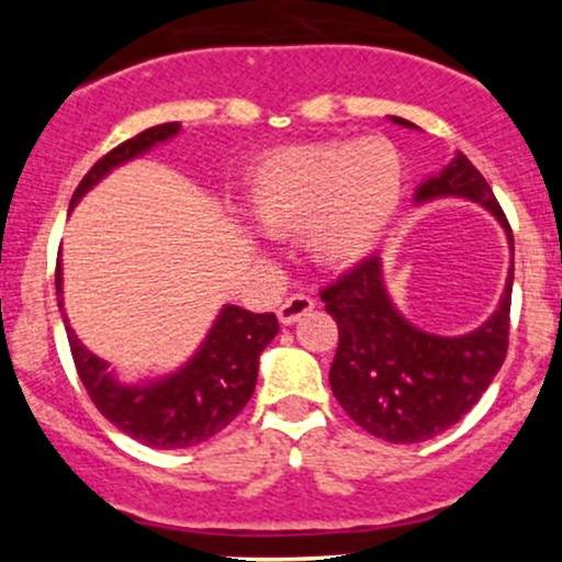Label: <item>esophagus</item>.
Listing matches in <instances>:
<instances>
[{
	"mask_svg": "<svg viewBox=\"0 0 562 562\" xmlns=\"http://www.w3.org/2000/svg\"><path fill=\"white\" fill-rule=\"evenodd\" d=\"M315 310V302L310 296H304V293H293L291 299H285V302L280 304V310H277V317H280L282 326H293L296 321H302L304 315H310Z\"/></svg>",
	"mask_w": 562,
	"mask_h": 562,
	"instance_id": "1",
	"label": "esophagus"
}]
</instances>
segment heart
Instances as JSON below:
<instances>
[{
    "label": "heart",
    "mask_w": 562,
    "mask_h": 562,
    "mask_svg": "<svg viewBox=\"0 0 562 562\" xmlns=\"http://www.w3.org/2000/svg\"><path fill=\"white\" fill-rule=\"evenodd\" d=\"M405 190V162L386 138L326 140L274 151L249 179V214L266 234H304L321 266L345 269L375 249Z\"/></svg>",
    "instance_id": "obj_1"
}]
</instances>
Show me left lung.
I'll return each instance as SVG.
<instances>
[{"label": "left lung", "mask_w": 562, "mask_h": 562, "mask_svg": "<svg viewBox=\"0 0 562 562\" xmlns=\"http://www.w3.org/2000/svg\"><path fill=\"white\" fill-rule=\"evenodd\" d=\"M389 119L418 130L402 116ZM440 198H464L484 206L506 231L514 252L512 228L495 192L462 151L416 187L413 203L422 206ZM512 282L514 260L495 313L473 331L443 337L424 331L396 310L381 255H370L339 277L321 299L339 328L328 383L345 413L389 443H422L454 427L490 389L506 359Z\"/></svg>", "instance_id": "left-lung-1"}]
</instances>
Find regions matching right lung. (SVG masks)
Segmentation results:
<instances>
[{"mask_svg":"<svg viewBox=\"0 0 562 562\" xmlns=\"http://www.w3.org/2000/svg\"><path fill=\"white\" fill-rule=\"evenodd\" d=\"M179 133V122L157 124L108 151L76 187L70 212L113 168L138 160L146 151L176 138ZM61 293L65 291H61L59 260L56 263V299H59L61 321H65L67 339H70L78 378L87 386L98 411L113 427L140 440L144 446L162 451L190 449V446L203 443L245 411L255 391V381H258L260 353L280 331L274 313L255 315L236 304H223L203 342L179 370L149 378V381L124 383L119 381L116 372L108 370V361L94 356L72 331Z\"/></svg>","mask_w":562,"mask_h":562,"instance_id":"add662e5","label":"right lung"}]
</instances>
